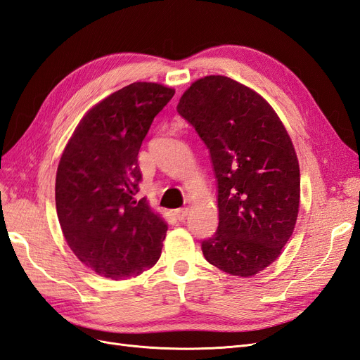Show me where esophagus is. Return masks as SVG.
I'll return each instance as SVG.
<instances>
[{"label": "esophagus", "instance_id": "esophagus-1", "mask_svg": "<svg viewBox=\"0 0 360 360\" xmlns=\"http://www.w3.org/2000/svg\"><path fill=\"white\" fill-rule=\"evenodd\" d=\"M188 212H189V209H186V207H181V209H177L176 212H174V214H176L179 221H184V217L188 216Z\"/></svg>", "mask_w": 360, "mask_h": 360}]
</instances>
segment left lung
Returning a JSON list of instances; mask_svg holds the SVG:
<instances>
[{"instance_id": "left-lung-1", "label": "left lung", "mask_w": 360, "mask_h": 360, "mask_svg": "<svg viewBox=\"0 0 360 360\" xmlns=\"http://www.w3.org/2000/svg\"><path fill=\"white\" fill-rule=\"evenodd\" d=\"M177 112L209 148L219 224L201 243L210 264L252 276L279 257L299 213L300 171L279 117L263 97L221 75L184 91Z\"/></svg>"}]
</instances>
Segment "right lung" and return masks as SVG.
<instances>
[{
  "label": "right lung",
  "instance_id": "right-lung-1",
  "mask_svg": "<svg viewBox=\"0 0 360 360\" xmlns=\"http://www.w3.org/2000/svg\"><path fill=\"white\" fill-rule=\"evenodd\" d=\"M155 82H134L86 112L58 163L56 204L66 242L105 278L138 276L153 267L168 226L138 200L141 144L174 96Z\"/></svg>",
  "mask_w": 360,
  "mask_h": 360
}]
</instances>
